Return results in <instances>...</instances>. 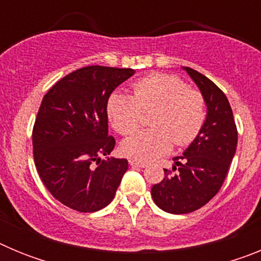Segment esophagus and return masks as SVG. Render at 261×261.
I'll use <instances>...</instances> for the list:
<instances>
[{"label":"esophagus","mask_w":261,"mask_h":261,"mask_svg":"<svg viewBox=\"0 0 261 261\" xmlns=\"http://www.w3.org/2000/svg\"><path fill=\"white\" fill-rule=\"evenodd\" d=\"M129 163H130V166H133V167H146L147 166L146 162H142V161H138V159L135 158L129 159Z\"/></svg>","instance_id":"1"}]
</instances>
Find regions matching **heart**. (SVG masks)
<instances>
[{
	"mask_svg": "<svg viewBox=\"0 0 261 261\" xmlns=\"http://www.w3.org/2000/svg\"><path fill=\"white\" fill-rule=\"evenodd\" d=\"M133 95L115 91L107 102L108 119L120 135H130L140 126L144 112L153 111L151 128L124 140L125 155L153 161L175 144L195 141L206 120V103L199 90L191 89L175 74L151 73L132 85Z\"/></svg>",
	"mask_w": 261,
	"mask_h": 261,
	"instance_id": "heart-1",
	"label": "heart"
}]
</instances>
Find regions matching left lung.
<instances>
[{"label":"left lung","instance_id":"1","mask_svg":"<svg viewBox=\"0 0 261 261\" xmlns=\"http://www.w3.org/2000/svg\"><path fill=\"white\" fill-rule=\"evenodd\" d=\"M193 80L206 103V120L200 135L175 156L171 175L165 168V177L151 188V197L158 208L171 214L195 212L211 201L222 187L234 158L238 132L230 103L220 87L191 68H183Z\"/></svg>","mask_w":261,"mask_h":261}]
</instances>
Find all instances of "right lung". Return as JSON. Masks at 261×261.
<instances>
[{
    "instance_id": "obj_1",
    "label": "right lung",
    "mask_w": 261,
    "mask_h": 261,
    "mask_svg": "<svg viewBox=\"0 0 261 261\" xmlns=\"http://www.w3.org/2000/svg\"><path fill=\"white\" fill-rule=\"evenodd\" d=\"M133 69L85 66L53 85L41 100L32 130L34 161L50 195L82 213L115 197L128 161L102 159L115 147L108 136L107 102Z\"/></svg>"
}]
</instances>
